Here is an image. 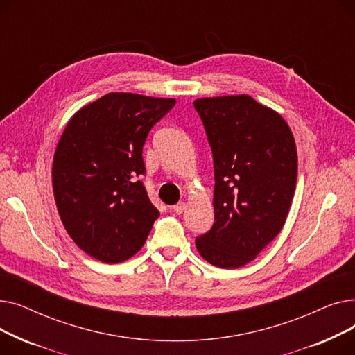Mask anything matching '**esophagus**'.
I'll return each mask as SVG.
<instances>
[{"mask_svg": "<svg viewBox=\"0 0 355 355\" xmlns=\"http://www.w3.org/2000/svg\"><path fill=\"white\" fill-rule=\"evenodd\" d=\"M185 209H187V204H185L184 201H180L178 204H175V206L173 207V210H174L177 214H181Z\"/></svg>", "mask_w": 355, "mask_h": 355, "instance_id": "esophagus-1", "label": "esophagus"}]
</instances>
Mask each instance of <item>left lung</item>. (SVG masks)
<instances>
[{"instance_id": "obj_1", "label": "left lung", "mask_w": 355, "mask_h": 355, "mask_svg": "<svg viewBox=\"0 0 355 355\" xmlns=\"http://www.w3.org/2000/svg\"><path fill=\"white\" fill-rule=\"evenodd\" d=\"M194 107L214 162V225L196 239L209 263L236 269L282 230L295 194L297 154L292 130L249 95L202 98Z\"/></svg>"}]
</instances>
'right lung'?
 Wrapping results in <instances>:
<instances>
[{"instance_id":"right-lung-1","label":"right lung","mask_w":355,"mask_h":355,"mask_svg":"<svg viewBox=\"0 0 355 355\" xmlns=\"http://www.w3.org/2000/svg\"><path fill=\"white\" fill-rule=\"evenodd\" d=\"M175 105L112 92L71 116L53 158L55 206L69 236L103 263H119L144 246L159 211L149 201L142 146Z\"/></svg>"}]
</instances>
